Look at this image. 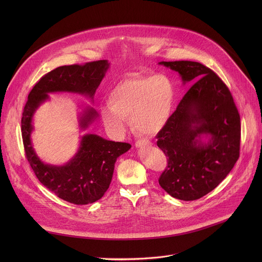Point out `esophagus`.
<instances>
[{
  "instance_id": "1",
  "label": "esophagus",
  "mask_w": 262,
  "mask_h": 262,
  "mask_svg": "<svg viewBox=\"0 0 262 262\" xmlns=\"http://www.w3.org/2000/svg\"><path fill=\"white\" fill-rule=\"evenodd\" d=\"M135 145H136V147H144V146L150 145V142H148L146 140H138Z\"/></svg>"
}]
</instances>
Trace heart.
Returning <instances> with one entry per match:
<instances>
[{
  "mask_svg": "<svg viewBox=\"0 0 262 262\" xmlns=\"http://www.w3.org/2000/svg\"><path fill=\"white\" fill-rule=\"evenodd\" d=\"M175 93L174 83L166 74L132 73L108 92L107 106L100 108L102 122L115 135L125 132L126 119L136 132L156 135L171 116Z\"/></svg>",
  "mask_w": 262,
  "mask_h": 262,
  "instance_id": "obj_1",
  "label": "heart"
}]
</instances>
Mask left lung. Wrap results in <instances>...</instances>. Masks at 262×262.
I'll list each match as a JSON object with an SVG mask.
<instances>
[{
  "instance_id": "obj_1",
  "label": "left lung",
  "mask_w": 262,
  "mask_h": 262,
  "mask_svg": "<svg viewBox=\"0 0 262 262\" xmlns=\"http://www.w3.org/2000/svg\"><path fill=\"white\" fill-rule=\"evenodd\" d=\"M159 64L177 71L183 85L195 82L157 136L168 158L159 183L176 199L197 200L215 189L239 158V114L228 87L208 67L193 61Z\"/></svg>"
}]
</instances>
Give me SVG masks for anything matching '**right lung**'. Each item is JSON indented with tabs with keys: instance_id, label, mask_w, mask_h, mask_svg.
<instances>
[{
	"instance_id": "obj_1",
	"label": "right lung",
	"mask_w": 262,
	"mask_h": 262,
	"mask_svg": "<svg viewBox=\"0 0 262 262\" xmlns=\"http://www.w3.org/2000/svg\"><path fill=\"white\" fill-rule=\"evenodd\" d=\"M110 67L107 60L84 65L60 66L43 76L31 90L21 117V135L26 157L36 177L59 198L78 205L99 200L108 189L117 159L129 150L128 143L108 141L94 134L81 137L77 154L62 166L43 163L36 155L31 135L36 110L50 99L49 93L68 92L84 95L91 100ZM90 105L79 115V126L86 130L97 119Z\"/></svg>"
}]
</instances>
